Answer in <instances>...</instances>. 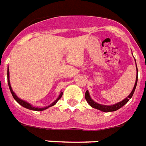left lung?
Returning <instances> with one entry per match:
<instances>
[{
  "label": "left lung",
  "instance_id": "left-lung-1",
  "mask_svg": "<svg viewBox=\"0 0 146 146\" xmlns=\"http://www.w3.org/2000/svg\"><path fill=\"white\" fill-rule=\"evenodd\" d=\"M135 65H136V61H135ZM136 70H137V76L136 79H135V85H134V87L131 92L130 93V94L128 95V97L122 100L120 102H117V103L114 104H111V105H104V104H98L97 102H95L94 100H92V98H90V93L88 90L86 91L85 93V99L87 101V103L89 104L90 106L94 108L95 109H98L99 111H101L103 112H112V111H117L118 109H120L121 107H123L125 104L128 103V100H130L131 97L133 96V94L135 92V90L137 86V82H138V68H137V65H136Z\"/></svg>",
  "mask_w": 146,
  "mask_h": 146
}]
</instances>
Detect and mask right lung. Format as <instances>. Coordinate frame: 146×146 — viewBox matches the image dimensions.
<instances>
[{
	"mask_svg": "<svg viewBox=\"0 0 146 146\" xmlns=\"http://www.w3.org/2000/svg\"><path fill=\"white\" fill-rule=\"evenodd\" d=\"M7 83H8V87H9V89L10 90H11V94H12L13 98H14V99L18 102L20 105H21L22 107H24V108H25L27 109H29V110H32V111H44V110H46L47 108H50V107L53 106V105H55L57 103V101L61 98V97H62V92H60V94H59V97L57 98V99L55 101H53L52 103L50 104V105H48V106H46L45 107V108H36V107H34L32 106V104L30 103H29V102H27V101H25V100H22V99H21V98H19L16 95V94L14 91H13L12 88H11V84H10V76H9V69H8V67H7Z\"/></svg>",
	"mask_w": 146,
	"mask_h": 146,
	"instance_id": "1",
	"label": "right lung"
}]
</instances>
